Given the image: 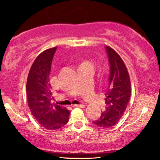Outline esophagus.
Masks as SVG:
<instances>
[{"mask_svg":"<svg viewBox=\"0 0 160 160\" xmlns=\"http://www.w3.org/2000/svg\"><path fill=\"white\" fill-rule=\"evenodd\" d=\"M73 106V108H77V107H78V108H84V104H83V103L75 104V105H73V106Z\"/></svg>","mask_w":160,"mask_h":160,"instance_id":"34e87169","label":"esophagus"}]
</instances>
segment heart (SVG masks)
<instances>
[{"label":"heart","instance_id":"heart-1","mask_svg":"<svg viewBox=\"0 0 160 160\" xmlns=\"http://www.w3.org/2000/svg\"><path fill=\"white\" fill-rule=\"evenodd\" d=\"M92 65L90 62H84V63H82V65H81V66H82V65Z\"/></svg>","mask_w":160,"mask_h":160}]
</instances>
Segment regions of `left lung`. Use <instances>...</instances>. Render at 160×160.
Returning <instances> with one entry per match:
<instances>
[{
	"label": "left lung",
	"instance_id": "obj_1",
	"mask_svg": "<svg viewBox=\"0 0 160 160\" xmlns=\"http://www.w3.org/2000/svg\"><path fill=\"white\" fill-rule=\"evenodd\" d=\"M109 62L108 86L105 93L106 109L92 122L96 126L109 128L114 126L123 116L131 94L130 79L123 60L114 50L105 47Z\"/></svg>",
	"mask_w": 160,
	"mask_h": 160
}]
</instances>
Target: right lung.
<instances>
[{"label":"right lung","mask_w":160,"mask_h":160,"mask_svg":"<svg viewBox=\"0 0 160 160\" xmlns=\"http://www.w3.org/2000/svg\"><path fill=\"white\" fill-rule=\"evenodd\" d=\"M58 47L45 50L37 57L28 73L26 92L28 106L37 121L49 130L61 128L68 122L70 111L52 103L49 76Z\"/></svg>","instance_id":"right-lung-1"}]
</instances>
